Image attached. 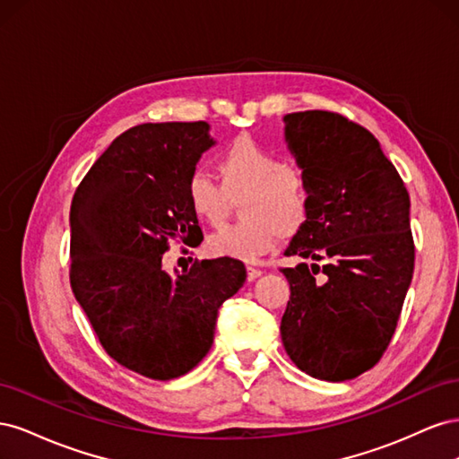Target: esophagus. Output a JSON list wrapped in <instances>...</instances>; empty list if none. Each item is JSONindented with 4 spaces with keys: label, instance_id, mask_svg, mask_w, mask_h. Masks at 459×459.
<instances>
[{
    "label": "esophagus",
    "instance_id": "34e87169",
    "mask_svg": "<svg viewBox=\"0 0 459 459\" xmlns=\"http://www.w3.org/2000/svg\"><path fill=\"white\" fill-rule=\"evenodd\" d=\"M260 275H262V270L253 268V266H248V268H247V277H248V281H255V280H258Z\"/></svg>",
    "mask_w": 459,
    "mask_h": 459
}]
</instances>
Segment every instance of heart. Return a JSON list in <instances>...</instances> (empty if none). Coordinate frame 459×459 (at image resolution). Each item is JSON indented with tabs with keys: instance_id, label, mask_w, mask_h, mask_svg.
I'll return each mask as SVG.
<instances>
[{
	"instance_id": "1",
	"label": "heart",
	"mask_w": 459,
	"mask_h": 459,
	"mask_svg": "<svg viewBox=\"0 0 459 459\" xmlns=\"http://www.w3.org/2000/svg\"><path fill=\"white\" fill-rule=\"evenodd\" d=\"M221 187L203 172L187 179V204L195 218L220 226L230 211V197L245 193L235 226L221 228L206 241V251L218 258L256 262L272 251L277 238L297 233L308 216L307 179L289 169L273 152L253 140L233 142L216 162Z\"/></svg>"
}]
</instances>
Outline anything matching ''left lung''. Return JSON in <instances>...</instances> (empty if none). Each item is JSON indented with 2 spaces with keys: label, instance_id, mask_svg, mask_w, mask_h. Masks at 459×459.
Returning <instances> with one entry per match:
<instances>
[{
  "label": "left lung",
  "instance_id": "1",
  "mask_svg": "<svg viewBox=\"0 0 459 459\" xmlns=\"http://www.w3.org/2000/svg\"><path fill=\"white\" fill-rule=\"evenodd\" d=\"M283 122L310 203L285 251L300 262L281 270L290 285L281 341L312 377L354 379L386 351L411 283L410 195L366 128L327 110Z\"/></svg>",
  "mask_w": 459,
  "mask_h": 459
}]
</instances>
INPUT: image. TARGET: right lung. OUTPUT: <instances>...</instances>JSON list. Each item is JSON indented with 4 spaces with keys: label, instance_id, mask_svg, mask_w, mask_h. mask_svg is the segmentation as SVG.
<instances>
[{
    "label": "right lung",
    "instance_id": "obj_1",
    "mask_svg": "<svg viewBox=\"0 0 459 459\" xmlns=\"http://www.w3.org/2000/svg\"><path fill=\"white\" fill-rule=\"evenodd\" d=\"M206 122L140 124L120 134L71 204V287L107 354L149 379L186 375L211 351L218 310L243 287L241 260L162 270L170 241L197 247L187 179L216 145Z\"/></svg>",
    "mask_w": 459,
    "mask_h": 459
}]
</instances>
